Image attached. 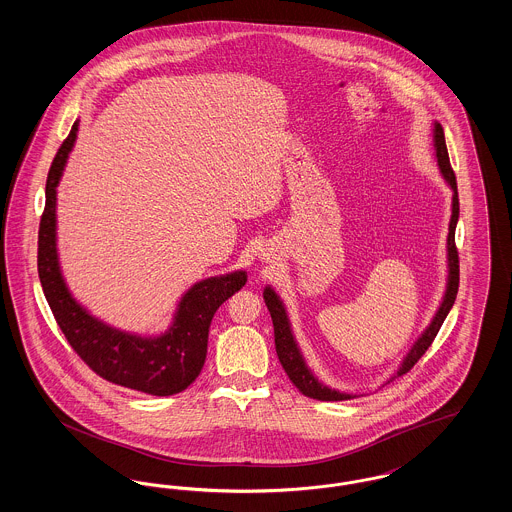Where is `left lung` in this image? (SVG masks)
<instances>
[{
	"label": "left lung",
	"instance_id": "obj_1",
	"mask_svg": "<svg viewBox=\"0 0 512 512\" xmlns=\"http://www.w3.org/2000/svg\"><path fill=\"white\" fill-rule=\"evenodd\" d=\"M434 146H436V157H438L439 169L441 174L445 176V180L449 182V186L453 188V215H451V222H449V236H447V251H449V282H447V292L443 297V303L439 307L436 317L432 320V324L426 328V332L422 334V338L416 341L411 349V353L405 357L403 365L397 370V376L407 374L413 368L418 359L428 351V347L432 345V341L436 340L439 328L443 324V320L447 317V313L451 311L455 299H457V292H459V249L455 244V228H457V220H459V194H457V176L455 171L449 163V153H447V146H445V134L441 124L436 122L434 124ZM265 303H267L270 317H272V324H274V343H276V353L278 359L284 366L286 374L290 376L295 388L301 391L307 397H313L318 401H343V399H351V395L347 393H340V391L330 390L326 386H322L317 378L311 374V370L305 366V361L293 341L292 330H290V322L286 317L284 305L278 299V295L272 292L270 288L263 293ZM397 376H393L391 380H395Z\"/></svg>",
	"mask_w": 512,
	"mask_h": 512
}]
</instances>
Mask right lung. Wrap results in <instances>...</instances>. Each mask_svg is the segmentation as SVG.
I'll list each match as a JSON object with an SVG mask.
<instances>
[{"label": "right lung", "instance_id": "1", "mask_svg": "<svg viewBox=\"0 0 512 512\" xmlns=\"http://www.w3.org/2000/svg\"><path fill=\"white\" fill-rule=\"evenodd\" d=\"M76 130L78 122H74L49 167L46 207L38 230V276L49 309L76 355L107 382L151 395L186 390L205 363L213 315L228 297L244 288L247 274L240 270L195 284L182 297L171 330L155 340L124 334L90 317L67 290L55 249V188Z\"/></svg>", "mask_w": 512, "mask_h": 512}]
</instances>
